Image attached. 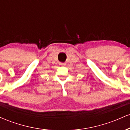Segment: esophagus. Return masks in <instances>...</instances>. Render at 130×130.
<instances>
[{
	"label": "esophagus",
	"instance_id": "esophagus-1",
	"mask_svg": "<svg viewBox=\"0 0 130 130\" xmlns=\"http://www.w3.org/2000/svg\"><path fill=\"white\" fill-rule=\"evenodd\" d=\"M60 65H62V66H64V65H66V63H60Z\"/></svg>",
	"mask_w": 130,
	"mask_h": 130
}]
</instances>
